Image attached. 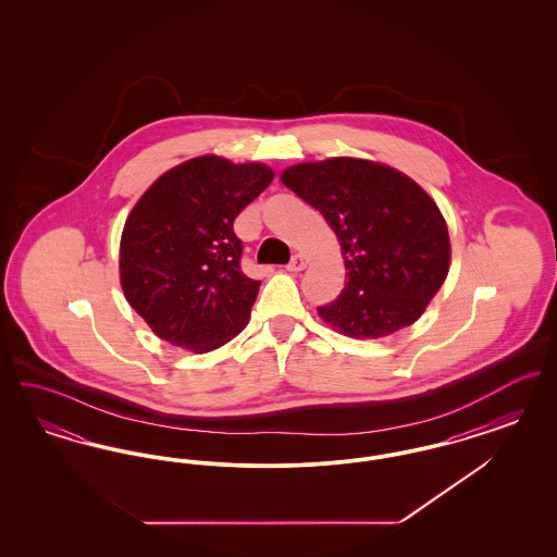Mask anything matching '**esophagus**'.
Listing matches in <instances>:
<instances>
[{
    "label": "esophagus",
    "instance_id": "1",
    "mask_svg": "<svg viewBox=\"0 0 557 557\" xmlns=\"http://www.w3.org/2000/svg\"><path fill=\"white\" fill-rule=\"evenodd\" d=\"M305 267H307V261H305V257H302V255H294V257H292L290 263H288V267H286V269H288V271H294V273H296V271H302Z\"/></svg>",
    "mask_w": 557,
    "mask_h": 557
}]
</instances>
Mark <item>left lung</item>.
<instances>
[{
  "label": "left lung",
  "mask_w": 557,
  "mask_h": 557,
  "mask_svg": "<svg viewBox=\"0 0 557 557\" xmlns=\"http://www.w3.org/2000/svg\"><path fill=\"white\" fill-rule=\"evenodd\" d=\"M282 184L318 209L341 242L345 290L319 318L348 338H382L411 325L450 267L447 221L424 187L373 160L298 162Z\"/></svg>",
  "instance_id": "obj_1"
}]
</instances>
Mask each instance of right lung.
Segmentation results:
<instances>
[{"label":"right lung","instance_id":"obj_1","mask_svg":"<svg viewBox=\"0 0 557 557\" xmlns=\"http://www.w3.org/2000/svg\"><path fill=\"white\" fill-rule=\"evenodd\" d=\"M263 162L186 160L135 202L119 250L121 288L166 343L209 352L246 327L261 282L239 269L234 221L269 184Z\"/></svg>","mask_w":557,"mask_h":557}]
</instances>
